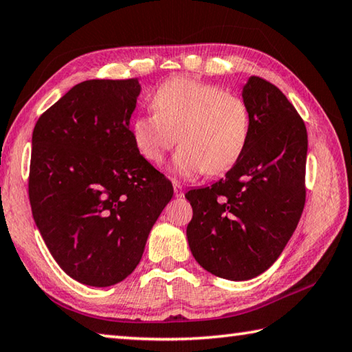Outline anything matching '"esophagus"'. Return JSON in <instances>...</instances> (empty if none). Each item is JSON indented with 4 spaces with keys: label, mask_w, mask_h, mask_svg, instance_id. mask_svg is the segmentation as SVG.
Masks as SVG:
<instances>
[{
    "label": "esophagus",
    "mask_w": 352,
    "mask_h": 352,
    "mask_svg": "<svg viewBox=\"0 0 352 352\" xmlns=\"http://www.w3.org/2000/svg\"><path fill=\"white\" fill-rule=\"evenodd\" d=\"M173 190H175V196L176 197H182L184 196V190H182V187L177 182H173Z\"/></svg>",
    "instance_id": "1"
}]
</instances>
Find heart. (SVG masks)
Masks as SVG:
<instances>
[{
	"mask_svg": "<svg viewBox=\"0 0 352 352\" xmlns=\"http://www.w3.org/2000/svg\"><path fill=\"white\" fill-rule=\"evenodd\" d=\"M151 107L131 124L133 142L145 161L162 162L175 142L171 164L179 177L221 175L241 159L250 136V110L243 99L213 84L173 78L159 87Z\"/></svg>",
	"mask_w": 352,
	"mask_h": 352,
	"instance_id": "1",
	"label": "heart"
}]
</instances>
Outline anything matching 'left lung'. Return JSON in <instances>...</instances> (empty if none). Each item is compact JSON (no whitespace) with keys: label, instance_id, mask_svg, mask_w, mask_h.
Wrapping results in <instances>:
<instances>
[{"label":"left lung","instance_id":"8db88e82","mask_svg":"<svg viewBox=\"0 0 352 352\" xmlns=\"http://www.w3.org/2000/svg\"><path fill=\"white\" fill-rule=\"evenodd\" d=\"M242 98L250 136L241 159L210 187L190 190L187 239L197 263L228 280H248L273 265L305 207L308 135L287 96L251 76Z\"/></svg>","mask_w":352,"mask_h":352}]
</instances>
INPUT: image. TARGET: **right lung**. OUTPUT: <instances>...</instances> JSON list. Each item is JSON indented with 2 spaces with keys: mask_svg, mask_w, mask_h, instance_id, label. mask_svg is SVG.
Here are the masks:
<instances>
[{
  "mask_svg": "<svg viewBox=\"0 0 352 352\" xmlns=\"http://www.w3.org/2000/svg\"><path fill=\"white\" fill-rule=\"evenodd\" d=\"M141 85L76 84L39 116L29 199L45 245L72 279L110 287L133 273L173 185L139 155L130 130Z\"/></svg>",
  "mask_w": 352,
  "mask_h": 352,
  "instance_id": "1",
  "label": "right lung"
}]
</instances>
